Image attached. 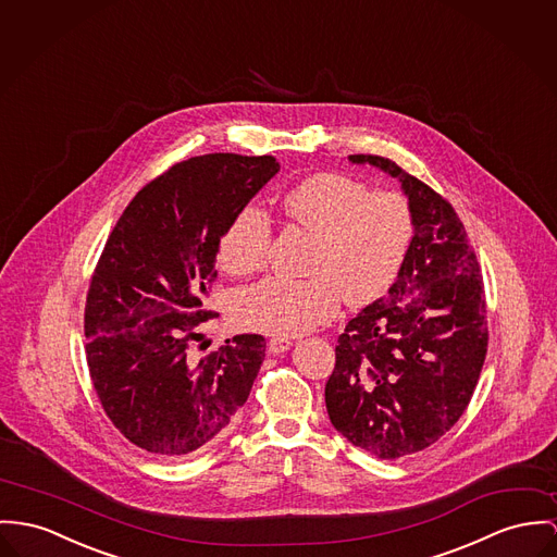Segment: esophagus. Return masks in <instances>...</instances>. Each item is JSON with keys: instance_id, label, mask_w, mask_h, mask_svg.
I'll return each mask as SVG.
<instances>
[{"instance_id": "obj_1", "label": "esophagus", "mask_w": 557, "mask_h": 557, "mask_svg": "<svg viewBox=\"0 0 557 557\" xmlns=\"http://www.w3.org/2000/svg\"><path fill=\"white\" fill-rule=\"evenodd\" d=\"M293 347V342L290 339H284V337H273L271 342H269V351L271 354H284V351H288Z\"/></svg>"}]
</instances>
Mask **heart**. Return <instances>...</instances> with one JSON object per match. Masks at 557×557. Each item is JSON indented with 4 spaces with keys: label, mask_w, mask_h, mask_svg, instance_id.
<instances>
[{
    "label": "heart",
    "mask_w": 557,
    "mask_h": 557,
    "mask_svg": "<svg viewBox=\"0 0 557 557\" xmlns=\"http://www.w3.org/2000/svg\"><path fill=\"white\" fill-rule=\"evenodd\" d=\"M284 212L315 242L305 280H264L235 300L237 320L275 337L302 335L326 320L339 299L364 305L380 299L398 277L413 239L407 199L375 190L349 175L313 173L284 195ZM271 220L246 206L226 226L218 260L224 271L246 277L264 267Z\"/></svg>",
    "instance_id": "heart-1"
}]
</instances>
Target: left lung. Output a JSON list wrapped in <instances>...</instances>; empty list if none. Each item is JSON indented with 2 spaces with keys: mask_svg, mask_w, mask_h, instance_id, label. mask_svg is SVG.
Instances as JSON below:
<instances>
[{
  "mask_svg": "<svg viewBox=\"0 0 557 557\" xmlns=\"http://www.w3.org/2000/svg\"><path fill=\"white\" fill-rule=\"evenodd\" d=\"M347 159L398 180L413 239L387 297L347 322L326 411L351 445L396 460L436 443L471 400L487 351L483 280L465 224L441 195L384 157Z\"/></svg>",
  "mask_w": 557,
  "mask_h": 557,
  "instance_id": "1",
  "label": "left lung"
}]
</instances>
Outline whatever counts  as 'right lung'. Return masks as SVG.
<instances>
[{
  "label": "right lung",
  "mask_w": 557,
  "mask_h": 557,
  "mask_svg": "<svg viewBox=\"0 0 557 557\" xmlns=\"http://www.w3.org/2000/svg\"><path fill=\"white\" fill-rule=\"evenodd\" d=\"M277 172L275 157H193L146 184L108 237L86 297V362L112 424L152 456L212 443L248 400L264 339L237 335L203 358L190 343L214 318L226 226Z\"/></svg>",
  "instance_id": "right-lung-1"
}]
</instances>
